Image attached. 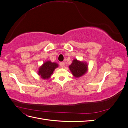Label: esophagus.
I'll return each instance as SVG.
<instances>
[{"label": "esophagus", "instance_id": "esophagus-1", "mask_svg": "<svg viewBox=\"0 0 128 128\" xmlns=\"http://www.w3.org/2000/svg\"><path fill=\"white\" fill-rule=\"evenodd\" d=\"M60 67H62V68L64 67V62H61L60 63Z\"/></svg>", "mask_w": 128, "mask_h": 128}]
</instances>
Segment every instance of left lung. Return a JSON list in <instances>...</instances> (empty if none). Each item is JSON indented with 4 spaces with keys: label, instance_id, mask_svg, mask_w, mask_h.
Wrapping results in <instances>:
<instances>
[{
    "label": "left lung",
    "instance_id": "8db88e82",
    "mask_svg": "<svg viewBox=\"0 0 128 128\" xmlns=\"http://www.w3.org/2000/svg\"><path fill=\"white\" fill-rule=\"evenodd\" d=\"M69 67L74 76L76 77H80L86 73L88 65L83 62L75 59Z\"/></svg>",
    "mask_w": 128,
    "mask_h": 128
}]
</instances>
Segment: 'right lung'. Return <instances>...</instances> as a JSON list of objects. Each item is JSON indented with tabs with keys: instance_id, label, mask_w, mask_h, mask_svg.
Here are the masks:
<instances>
[{
	"instance_id": "add662e5",
	"label": "right lung",
	"mask_w": 128,
	"mask_h": 128,
	"mask_svg": "<svg viewBox=\"0 0 128 128\" xmlns=\"http://www.w3.org/2000/svg\"><path fill=\"white\" fill-rule=\"evenodd\" d=\"M58 67V64L51 61H46L40 68L38 71V75H40L42 78L48 79L52 74L54 69Z\"/></svg>"
}]
</instances>
